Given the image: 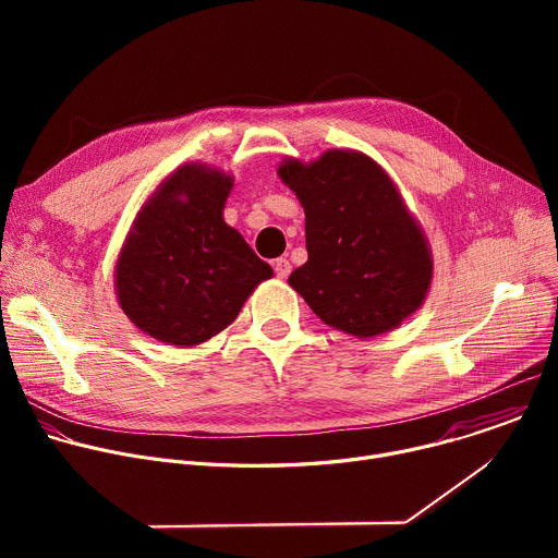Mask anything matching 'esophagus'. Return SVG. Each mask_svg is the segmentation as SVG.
<instances>
[{"mask_svg":"<svg viewBox=\"0 0 558 558\" xmlns=\"http://www.w3.org/2000/svg\"><path fill=\"white\" fill-rule=\"evenodd\" d=\"M274 269H276V276H278V278H287V276L291 274V263H289L287 258H278V260L274 263Z\"/></svg>","mask_w":558,"mask_h":558,"instance_id":"obj_1","label":"esophagus"}]
</instances>
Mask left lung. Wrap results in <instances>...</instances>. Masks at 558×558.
I'll list each match as a JSON object with an SVG mask.
<instances>
[{"instance_id":"8db88e82","label":"left lung","mask_w":558,"mask_h":558,"mask_svg":"<svg viewBox=\"0 0 558 558\" xmlns=\"http://www.w3.org/2000/svg\"><path fill=\"white\" fill-rule=\"evenodd\" d=\"M278 177L304 207L308 260L289 276L320 320L357 338L381 336L415 313L433 280L426 235L371 156L329 149L287 158Z\"/></svg>"}]
</instances>
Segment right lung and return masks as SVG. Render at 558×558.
I'll return each mask as SVG.
<instances>
[{
  "label": "right lung",
  "instance_id": "right-lung-1",
  "mask_svg": "<svg viewBox=\"0 0 558 558\" xmlns=\"http://www.w3.org/2000/svg\"><path fill=\"white\" fill-rule=\"evenodd\" d=\"M231 187L229 174L187 163L136 214L114 287L123 313L158 342L194 347L214 338L274 276L222 218Z\"/></svg>",
  "mask_w": 558,
  "mask_h": 558
}]
</instances>
